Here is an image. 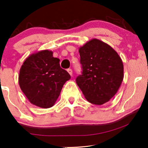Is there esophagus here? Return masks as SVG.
<instances>
[{
	"label": "esophagus",
	"instance_id": "esophagus-1",
	"mask_svg": "<svg viewBox=\"0 0 148 148\" xmlns=\"http://www.w3.org/2000/svg\"><path fill=\"white\" fill-rule=\"evenodd\" d=\"M67 72L70 74L71 76H72V75H73V71H72V69H68Z\"/></svg>",
	"mask_w": 148,
	"mask_h": 148
}]
</instances>
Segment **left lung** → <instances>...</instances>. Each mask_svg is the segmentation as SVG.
Masks as SVG:
<instances>
[{"instance_id":"8db88e82","label":"left lung","mask_w":148,"mask_h":148,"mask_svg":"<svg viewBox=\"0 0 148 148\" xmlns=\"http://www.w3.org/2000/svg\"><path fill=\"white\" fill-rule=\"evenodd\" d=\"M82 73L76 83L86 100L93 104L108 102L118 92L124 67L118 53L108 44L92 39L79 48Z\"/></svg>"}]
</instances>
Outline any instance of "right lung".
Instances as JSON below:
<instances>
[{"label": "right lung", "mask_w": 148, "mask_h": 148, "mask_svg": "<svg viewBox=\"0 0 148 148\" xmlns=\"http://www.w3.org/2000/svg\"><path fill=\"white\" fill-rule=\"evenodd\" d=\"M44 50L29 55L19 71V84L32 104L43 108L53 106L66 81L71 79L60 66L59 58Z\"/></svg>", "instance_id": "obj_1"}]
</instances>
